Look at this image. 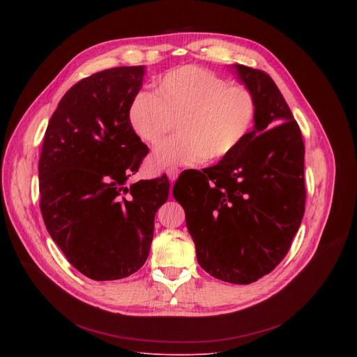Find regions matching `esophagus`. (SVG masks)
Returning a JSON list of instances; mask_svg holds the SVG:
<instances>
[{
	"label": "esophagus",
	"instance_id": "1",
	"mask_svg": "<svg viewBox=\"0 0 357 357\" xmlns=\"http://www.w3.org/2000/svg\"><path fill=\"white\" fill-rule=\"evenodd\" d=\"M166 174H167L169 181H171V182H175V181H176V178H178V175H179V169H178V167H171V169H167Z\"/></svg>",
	"mask_w": 357,
	"mask_h": 357
}]
</instances>
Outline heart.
<instances>
[{
	"label": "heart",
	"instance_id": "heart-1",
	"mask_svg": "<svg viewBox=\"0 0 357 357\" xmlns=\"http://www.w3.org/2000/svg\"><path fill=\"white\" fill-rule=\"evenodd\" d=\"M256 112V98L246 85L190 65L165 73L155 92H137L127 117L135 135L152 147L162 144L176 123L179 136L152 158L156 167H166L226 159L249 136Z\"/></svg>",
	"mask_w": 357,
	"mask_h": 357
}]
</instances>
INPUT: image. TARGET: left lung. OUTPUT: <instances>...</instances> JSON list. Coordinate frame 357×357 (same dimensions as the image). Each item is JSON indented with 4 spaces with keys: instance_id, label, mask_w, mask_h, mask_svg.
<instances>
[{
    "instance_id": "left-lung-1",
    "label": "left lung",
    "mask_w": 357,
    "mask_h": 357,
    "mask_svg": "<svg viewBox=\"0 0 357 357\" xmlns=\"http://www.w3.org/2000/svg\"><path fill=\"white\" fill-rule=\"evenodd\" d=\"M234 68L256 98L255 128L215 166L182 172L174 197L185 210L201 268L224 282L248 285L282 261L301 226L305 147L269 75Z\"/></svg>"
}]
</instances>
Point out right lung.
<instances>
[{"mask_svg": "<svg viewBox=\"0 0 357 357\" xmlns=\"http://www.w3.org/2000/svg\"><path fill=\"white\" fill-rule=\"evenodd\" d=\"M143 75V66H120L81 79L45 133V226L69 264L93 280L123 279L144 265L156 211L169 195L165 175L127 185L149 153L127 117Z\"/></svg>", "mask_w": 357, "mask_h": 357, "instance_id": "obj_1", "label": "right lung"}]
</instances>
